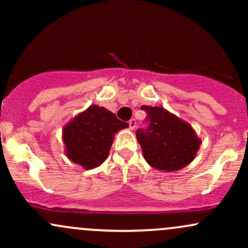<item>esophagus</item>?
Here are the masks:
<instances>
[{
  "label": "esophagus",
  "mask_w": 248,
  "mask_h": 248,
  "mask_svg": "<svg viewBox=\"0 0 248 248\" xmlns=\"http://www.w3.org/2000/svg\"><path fill=\"white\" fill-rule=\"evenodd\" d=\"M128 124H129L130 129H132V130L135 129V127H136V121H135V119H132V120H129V122H128Z\"/></svg>",
  "instance_id": "1"
}]
</instances>
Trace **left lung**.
Instances as JSON below:
<instances>
[{
	"label": "left lung",
	"mask_w": 248,
	"mask_h": 248,
	"mask_svg": "<svg viewBox=\"0 0 248 248\" xmlns=\"http://www.w3.org/2000/svg\"><path fill=\"white\" fill-rule=\"evenodd\" d=\"M149 127L136 130L144 160L162 171H177L195 160L202 140L186 121L163 107L143 106Z\"/></svg>",
	"instance_id": "1"
}]
</instances>
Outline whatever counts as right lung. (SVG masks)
<instances>
[{
  "instance_id": "add662e5",
  "label": "right lung",
  "mask_w": 248,
  "mask_h": 248,
  "mask_svg": "<svg viewBox=\"0 0 248 248\" xmlns=\"http://www.w3.org/2000/svg\"><path fill=\"white\" fill-rule=\"evenodd\" d=\"M127 127L114 113L92 105L62 128L65 155L84 169H94L108 157L115 134Z\"/></svg>"
}]
</instances>
